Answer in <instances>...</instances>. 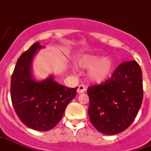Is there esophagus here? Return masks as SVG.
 <instances>
[{
	"instance_id": "34e87169",
	"label": "esophagus",
	"mask_w": 151,
	"mask_h": 151,
	"mask_svg": "<svg viewBox=\"0 0 151 151\" xmlns=\"http://www.w3.org/2000/svg\"><path fill=\"white\" fill-rule=\"evenodd\" d=\"M86 91V87L84 86V85H80V86L78 87V89H77V92L78 93H83Z\"/></svg>"
}]
</instances>
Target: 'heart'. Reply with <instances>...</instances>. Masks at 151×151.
<instances>
[{"mask_svg":"<svg viewBox=\"0 0 151 151\" xmlns=\"http://www.w3.org/2000/svg\"><path fill=\"white\" fill-rule=\"evenodd\" d=\"M81 68L88 71L89 80L95 83H101L107 80L113 71V62L109 58L100 55H83L79 59Z\"/></svg>","mask_w":151,"mask_h":151,"instance_id":"b5f03b06","label":"heart"}]
</instances>
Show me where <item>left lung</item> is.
<instances>
[{
    "label": "left lung",
    "mask_w": 151,
    "mask_h": 151,
    "mask_svg": "<svg viewBox=\"0 0 151 151\" xmlns=\"http://www.w3.org/2000/svg\"><path fill=\"white\" fill-rule=\"evenodd\" d=\"M88 116L99 132L114 135L131 125L140 109L142 73L135 60L120 64L109 80L88 88Z\"/></svg>",
    "instance_id": "left-lung-1"
}]
</instances>
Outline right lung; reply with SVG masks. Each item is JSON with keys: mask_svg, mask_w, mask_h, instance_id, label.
Instances as JSON below:
<instances>
[{"mask_svg": "<svg viewBox=\"0 0 151 151\" xmlns=\"http://www.w3.org/2000/svg\"><path fill=\"white\" fill-rule=\"evenodd\" d=\"M43 47L35 42L22 53L11 78V100L15 112L23 124L38 131L50 130L60 122L77 89L59 84L51 75L43 80L35 79L32 63Z\"/></svg>", "mask_w": 151, "mask_h": 151, "instance_id": "obj_1", "label": "right lung"}]
</instances>
